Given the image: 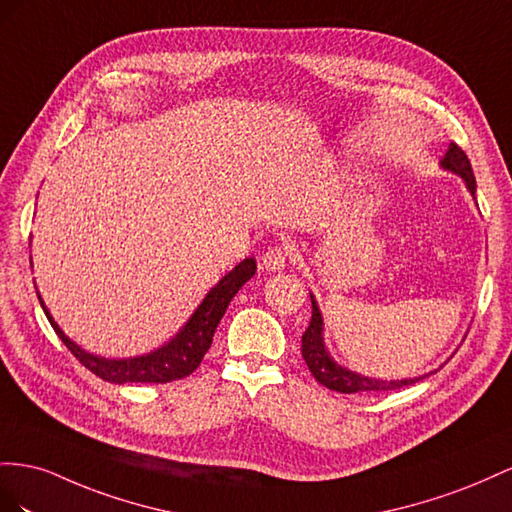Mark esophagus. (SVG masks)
I'll return each instance as SVG.
<instances>
[{
  "label": "esophagus",
  "mask_w": 512,
  "mask_h": 512,
  "mask_svg": "<svg viewBox=\"0 0 512 512\" xmlns=\"http://www.w3.org/2000/svg\"><path fill=\"white\" fill-rule=\"evenodd\" d=\"M289 259L291 255L287 251V246H270L264 257H261V264L270 272H279L289 264Z\"/></svg>",
  "instance_id": "34e87169"
}]
</instances>
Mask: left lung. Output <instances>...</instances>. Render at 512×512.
Masks as SVG:
<instances>
[{"mask_svg": "<svg viewBox=\"0 0 512 512\" xmlns=\"http://www.w3.org/2000/svg\"><path fill=\"white\" fill-rule=\"evenodd\" d=\"M440 165L446 171L461 175V180L465 182L467 191L472 193V197L476 195V180H474L472 165L457 143L448 145V152L444 154ZM311 304H313V317H311L309 328H306L302 334V358L321 386L337 390V392H347V394L386 392V390H399L403 386H412V384L420 382V379L429 377V373H427V375L410 377V379H375V377H364L360 373H354V371L341 367L339 362H334V358L328 354V349L324 345V319H321L319 306H317L313 294H311Z\"/></svg>", "mask_w": 512, "mask_h": 512, "instance_id": "obj_1", "label": "left lung"}]
</instances>
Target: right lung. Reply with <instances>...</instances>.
<instances>
[{
	"label": "right lung",
	"instance_id": "add662e5",
	"mask_svg": "<svg viewBox=\"0 0 512 512\" xmlns=\"http://www.w3.org/2000/svg\"><path fill=\"white\" fill-rule=\"evenodd\" d=\"M257 270V264L253 257H246L244 261L233 268L229 274H225L221 281H218L203 302L197 306V311L186 321V326L175 334V337L165 343L163 347L154 349L150 354L135 356V358H102L85 352L75 341H70L64 330L55 324V319L47 311L45 302H42L40 294V306L45 311L47 319L51 321L53 330L62 343L70 349L72 356H75L85 369H90L94 375L111 384H128V382H139V384H167L173 379H182L191 375L206 356V352L212 345L214 330L218 321L223 319L231 298L238 294V289L253 279Z\"/></svg>",
	"mask_w": 512,
	"mask_h": 512
}]
</instances>
